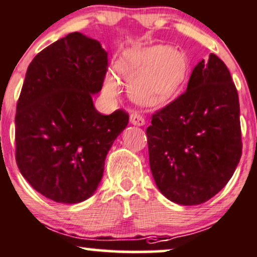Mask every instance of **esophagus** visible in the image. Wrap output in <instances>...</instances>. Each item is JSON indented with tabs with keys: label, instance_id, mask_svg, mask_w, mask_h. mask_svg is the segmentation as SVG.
Masks as SVG:
<instances>
[{
	"label": "esophagus",
	"instance_id": "esophagus-1",
	"mask_svg": "<svg viewBox=\"0 0 257 257\" xmlns=\"http://www.w3.org/2000/svg\"><path fill=\"white\" fill-rule=\"evenodd\" d=\"M129 122H131V124H133V125L143 126L145 124V119L139 113H132L131 117H129Z\"/></svg>",
	"mask_w": 257,
	"mask_h": 257
}]
</instances>
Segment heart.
Instances as JSON below:
<instances>
[{"label":"heart","instance_id":"b5f03b06","mask_svg":"<svg viewBox=\"0 0 257 257\" xmlns=\"http://www.w3.org/2000/svg\"><path fill=\"white\" fill-rule=\"evenodd\" d=\"M117 70L128 84L129 96L135 103L155 107L173 97L187 83L190 62L182 51L155 44L124 51ZM103 92L109 98L119 96L120 83L112 73L106 74Z\"/></svg>","mask_w":257,"mask_h":257}]
</instances>
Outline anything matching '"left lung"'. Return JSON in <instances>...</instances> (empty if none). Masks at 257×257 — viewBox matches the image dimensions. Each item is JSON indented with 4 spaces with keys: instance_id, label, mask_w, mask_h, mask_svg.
I'll list each match as a JSON object with an SVG mask.
<instances>
[{
    "instance_id": "left-lung-1",
    "label": "left lung",
    "mask_w": 257,
    "mask_h": 257,
    "mask_svg": "<svg viewBox=\"0 0 257 257\" xmlns=\"http://www.w3.org/2000/svg\"><path fill=\"white\" fill-rule=\"evenodd\" d=\"M239 114L229 70L211 53L194 68L187 91L146 129L152 177L168 200L193 206L224 188L241 156Z\"/></svg>"
}]
</instances>
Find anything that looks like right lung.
Here are the masks:
<instances>
[{
  "label": "right lung",
  "instance_id": "obj_1",
  "mask_svg": "<svg viewBox=\"0 0 257 257\" xmlns=\"http://www.w3.org/2000/svg\"><path fill=\"white\" fill-rule=\"evenodd\" d=\"M107 52L95 39L70 33L29 64L17 103L16 160L36 191L78 204L96 191L112 144L128 125L125 112L101 114Z\"/></svg>",
  "mask_w": 257,
  "mask_h": 257
}]
</instances>
